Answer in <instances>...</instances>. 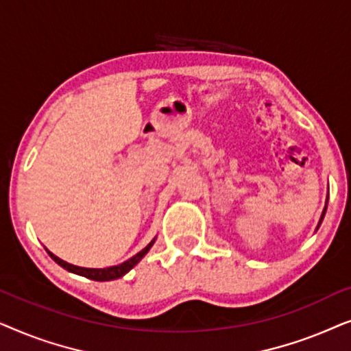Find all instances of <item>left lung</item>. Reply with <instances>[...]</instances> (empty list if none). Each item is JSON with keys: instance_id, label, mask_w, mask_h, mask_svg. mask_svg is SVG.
Listing matches in <instances>:
<instances>
[{"instance_id": "obj_1", "label": "left lung", "mask_w": 351, "mask_h": 351, "mask_svg": "<svg viewBox=\"0 0 351 351\" xmlns=\"http://www.w3.org/2000/svg\"><path fill=\"white\" fill-rule=\"evenodd\" d=\"M326 209H328V198H326V206H324V209H323V214H321V217H319V222H318V227H316V230L319 228L321 222H323V219H324V214H326Z\"/></svg>"}]
</instances>
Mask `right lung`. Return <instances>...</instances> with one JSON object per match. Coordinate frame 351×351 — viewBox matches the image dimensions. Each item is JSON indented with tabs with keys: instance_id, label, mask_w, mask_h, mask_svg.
I'll return each mask as SVG.
<instances>
[{
	"instance_id": "obj_1",
	"label": "right lung",
	"mask_w": 351,
	"mask_h": 351,
	"mask_svg": "<svg viewBox=\"0 0 351 351\" xmlns=\"http://www.w3.org/2000/svg\"><path fill=\"white\" fill-rule=\"evenodd\" d=\"M156 241V237L152 239L150 243L147 244V247H143L141 252H137L136 256L128 258L126 262L119 263V265H113V267H107V268H84V267H76V265H71V263L62 261V258H59L57 256H54L51 251H47V254H49L52 261H54L56 263H59V265L62 268H65L66 271L70 273H75V275H80V276H84V278H89V280H94V281H112V280H118V278H121L126 275V273L129 270H132L134 267L137 265L138 262L142 261L143 257H145V254L150 251L153 244H155Z\"/></svg>"
}]
</instances>
